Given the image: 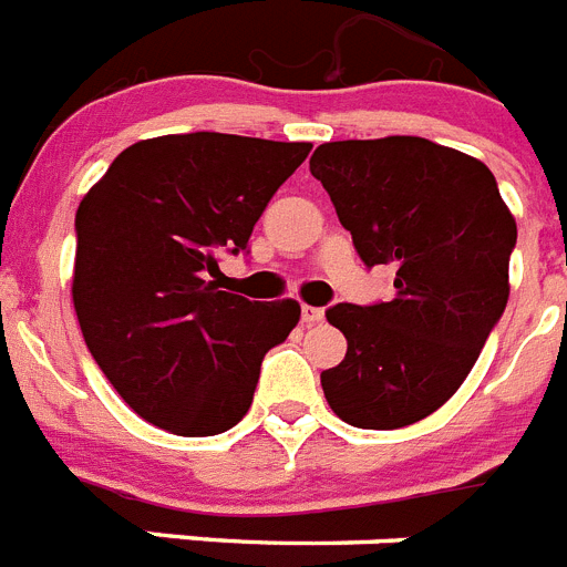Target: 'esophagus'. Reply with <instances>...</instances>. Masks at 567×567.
<instances>
[{"mask_svg":"<svg viewBox=\"0 0 567 567\" xmlns=\"http://www.w3.org/2000/svg\"><path fill=\"white\" fill-rule=\"evenodd\" d=\"M300 318H303V323H307V327H312V323H320V320H323V309L303 303V309H300Z\"/></svg>","mask_w":567,"mask_h":567,"instance_id":"34e87169","label":"esophagus"}]
</instances>
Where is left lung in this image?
<instances>
[{
    "label": "left lung",
    "mask_w": 567,
    "mask_h": 567,
    "mask_svg": "<svg viewBox=\"0 0 567 567\" xmlns=\"http://www.w3.org/2000/svg\"><path fill=\"white\" fill-rule=\"evenodd\" d=\"M309 169L365 267L398 269L389 303L327 312L346 358L323 394L358 429L417 423L463 385L508 303L517 221L480 158L417 135L320 144Z\"/></svg>",
    "instance_id": "left-lung-1"
}]
</instances>
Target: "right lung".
Instances as JSON below:
<instances>
[{
    "mask_svg": "<svg viewBox=\"0 0 567 567\" xmlns=\"http://www.w3.org/2000/svg\"><path fill=\"white\" fill-rule=\"evenodd\" d=\"M309 142L175 133L124 150L79 204L73 309L90 354L138 417L213 437L252 405L264 354L300 303L215 284L218 255L247 249Z\"/></svg>",
    "mask_w": 567,
    "mask_h": 567,
    "instance_id": "add662e5",
    "label": "right lung"
}]
</instances>
